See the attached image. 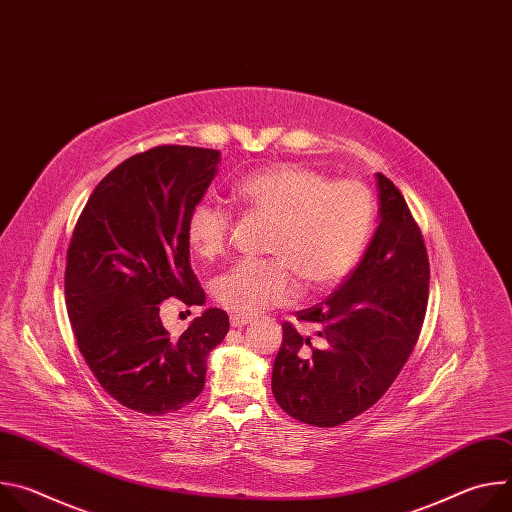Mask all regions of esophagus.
<instances>
[{"instance_id": "34e87169", "label": "esophagus", "mask_w": 512, "mask_h": 512, "mask_svg": "<svg viewBox=\"0 0 512 512\" xmlns=\"http://www.w3.org/2000/svg\"><path fill=\"white\" fill-rule=\"evenodd\" d=\"M249 322H251L249 316H237V314L231 316V326H233V328H243V326H247Z\"/></svg>"}]
</instances>
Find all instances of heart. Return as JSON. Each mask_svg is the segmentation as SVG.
<instances>
[{"label":"heart","mask_w":512,"mask_h":512,"mask_svg":"<svg viewBox=\"0 0 512 512\" xmlns=\"http://www.w3.org/2000/svg\"><path fill=\"white\" fill-rule=\"evenodd\" d=\"M253 212L273 218L269 259H243L216 279V302L237 316H255L298 296V277L312 291L338 285L369 241L375 202L356 180L330 182L318 170L275 164L245 176L235 188ZM231 212L202 200L192 206L186 239L206 261L225 255Z\"/></svg>","instance_id":"1"}]
</instances>
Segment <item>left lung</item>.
I'll return each instance as SVG.
<instances>
[{
    "label": "left lung",
    "mask_w": 512,
    "mask_h": 512,
    "mask_svg": "<svg viewBox=\"0 0 512 512\" xmlns=\"http://www.w3.org/2000/svg\"><path fill=\"white\" fill-rule=\"evenodd\" d=\"M381 223L354 271L324 302L298 312L320 346L289 322L271 391L298 421L334 427L373 407L411 356L425 318L429 261L403 194L377 174Z\"/></svg>",
    "instance_id": "8db88e82"
}]
</instances>
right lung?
<instances>
[{
	"label": "right lung",
	"instance_id": "1",
	"mask_svg": "<svg viewBox=\"0 0 512 512\" xmlns=\"http://www.w3.org/2000/svg\"><path fill=\"white\" fill-rule=\"evenodd\" d=\"M221 152L158 145L111 170L85 204L66 251V310L99 385L127 409L164 415L204 389L206 358L229 316L204 310L172 336L160 304L206 296L190 267L186 221L218 172Z\"/></svg>",
	"mask_w": 512,
	"mask_h": 512
}]
</instances>
